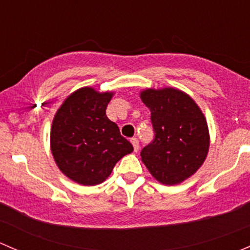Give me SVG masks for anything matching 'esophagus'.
I'll list each match as a JSON object with an SVG mask.
<instances>
[{
    "label": "esophagus",
    "mask_w": 250,
    "mask_h": 250,
    "mask_svg": "<svg viewBox=\"0 0 250 250\" xmlns=\"http://www.w3.org/2000/svg\"><path fill=\"white\" fill-rule=\"evenodd\" d=\"M131 143H132V146H133V150L137 153V151L140 150V142H138L137 138H136V137L131 138Z\"/></svg>",
    "instance_id": "1"
}]
</instances>
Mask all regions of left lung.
<instances>
[{
  "label": "left lung",
  "mask_w": 250,
  "mask_h": 250,
  "mask_svg": "<svg viewBox=\"0 0 250 250\" xmlns=\"http://www.w3.org/2000/svg\"><path fill=\"white\" fill-rule=\"evenodd\" d=\"M150 109L154 140L141 151L151 176L163 184H179L201 167L209 148L206 118L194 100L173 87L141 92Z\"/></svg>",
  "instance_id": "1"
}]
</instances>
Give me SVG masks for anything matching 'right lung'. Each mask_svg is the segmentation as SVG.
Returning a JSON list of instances; mask_svg holds the SVG:
<instances>
[{"label": "right lung", "instance_id": "right-lung-1", "mask_svg": "<svg viewBox=\"0 0 250 250\" xmlns=\"http://www.w3.org/2000/svg\"><path fill=\"white\" fill-rule=\"evenodd\" d=\"M113 92L82 87L63 101L54 117L50 148L60 171L82 185H97L133 146L106 109Z\"/></svg>", "mask_w": 250, "mask_h": 250}]
</instances>
